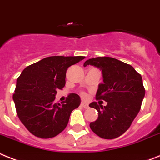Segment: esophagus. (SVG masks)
<instances>
[{
  "instance_id": "34e87169",
  "label": "esophagus",
  "mask_w": 160,
  "mask_h": 160,
  "mask_svg": "<svg viewBox=\"0 0 160 160\" xmlns=\"http://www.w3.org/2000/svg\"><path fill=\"white\" fill-rule=\"evenodd\" d=\"M80 106H81L82 107H84V108H85V109H87V108L88 107V104H87L86 102H82L80 103Z\"/></svg>"
}]
</instances>
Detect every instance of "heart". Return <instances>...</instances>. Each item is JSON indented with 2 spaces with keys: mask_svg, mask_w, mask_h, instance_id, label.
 <instances>
[{
  "mask_svg": "<svg viewBox=\"0 0 160 160\" xmlns=\"http://www.w3.org/2000/svg\"><path fill=\"white\" fill-rule=\"evenodd\" d=\"M83 95H84V93H83Z\"/></svg>",
  "mask_w": 160,
  "mask_h": 160,
  "instance_id": "b5f03b06",
  "label": "heart"
}]
</instances>
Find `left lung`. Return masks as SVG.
<instances>
[{
	"label": "left lung",
	"mask_w": 160,
	"mask_h": 160,
	"mask_svg": "<svg viewBox=\"0 0 160 160\" xmlns=\"http://www.w3.org/2000/svg\"><path fill=\"white\" fill-rule=\"evenodd\" d=\"M94 66L102 70L103 83L97 92V100H104L107 106L97 102L89 104L98 112L96 121L91 122L92 131L104 139H114L128 129L140 111L145 96L142 76L129 64L111 57L87 60L84 67Z\"/></svg>",
	"instance_id": "1"
}]
</instances>
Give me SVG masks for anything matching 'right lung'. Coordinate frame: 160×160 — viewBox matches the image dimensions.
Masks as SVG:
<instances>
[{
	"instance_id": "right-lung-1",
	"label": "right lung",
	"mask_w": 160,
	"mask_h": 160,
	"mask_svg": "<svg viewBox=\"0 0 160 160\" xmlns=\"http://www.w3.org/2000/svg\"><path fill=\"white\" fill-rule=\"evenodd\" d=\"M84 56H51L27 67L17 79L13 95L20 121L34 136L50 138L62 132L70 115L80 104L76 93H70L63 102L55 103L58 89L66 84V72Z\"/></svg>"
}]
</instances>
